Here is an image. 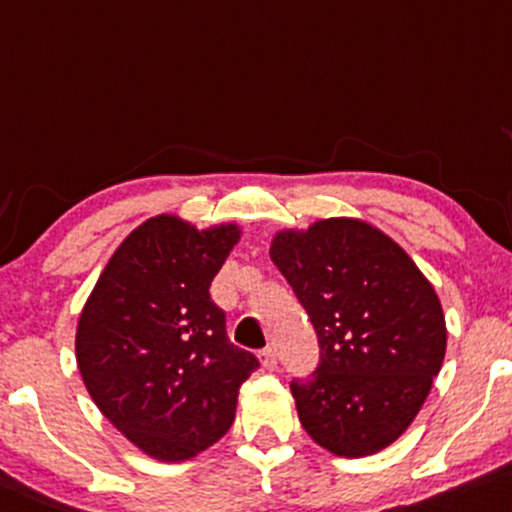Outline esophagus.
<instances>
[{
	"mask_svg": "<svg viewBox=\"0 0 512 512\" xmlns=\"http://www.w3.org/2000/svg\"><path fill=\"white\" fill-rule=\"evenodd\" d=\"M258 358H261V365L266 367V370H275V367H278V350H275L273 346L263 348Z\"/></svg>",
	"mask_w": 512,
	"mask_h": 512,
	"instance_id": "1",
	"label": "esophagus"
}]
</instances>
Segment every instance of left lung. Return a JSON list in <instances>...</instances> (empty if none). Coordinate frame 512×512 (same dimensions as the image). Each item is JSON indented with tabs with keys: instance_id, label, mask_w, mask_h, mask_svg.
<instances>
[{
	"instance_id": "obj_1",
	"label": "left lung",
	"mask_w": 512,
	"mask_h": 512,
	"mask_svg": "<svg viewBox=\"0 0 512 512\" xmlns=\"http://www.w3.org/2000/svg\"><path fill=\"white\" fill-rule=\"evenodd\" d=\"M271 258L321 348L317 372L290 384L302 428L338 457L389 447L418 416L445 358L433 285L392 237L353 217L283 229Z\"/></svg>"
}]
</instances>
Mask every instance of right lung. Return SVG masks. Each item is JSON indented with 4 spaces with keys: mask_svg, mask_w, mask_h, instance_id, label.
I'll use <instances>...</instances> for the list:
<instances>
[{
    "mask_svg": "<svg viewBox=\"0 0 512 512\" xmlns=\"http://www.w3.org/2000/svg\"><path fill=\"white\" fill-rule=\"evenodd\" d=\"M237 225L149 217L106 263L77 324V365L94 404L132 445L183 462L227 433L258 367L227 338L210 283Z\"/></svg>",
    "mask_w": 512,
    "mask_h": 512,
    "instance_id": "obj_1",
    "label": "right lung"
}]
</instances>
